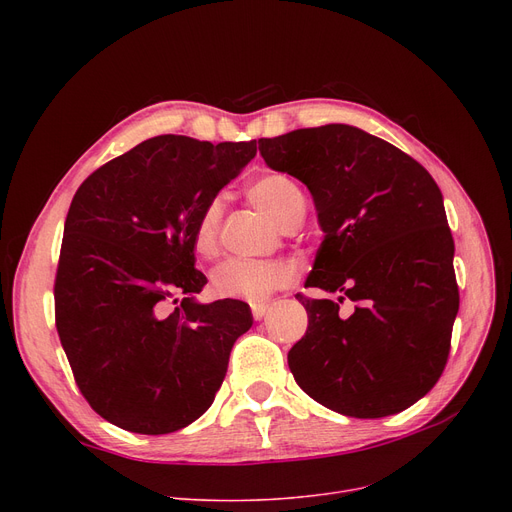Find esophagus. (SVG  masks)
<instances>
[{"instance_id":"obj_1","label":"esophagus","mask_w":512,"mask_h":512,"mask_svg":"<svg viewBox=\"0 0 512 512\" xmlns=\"http://www.w3.org/2000/svg\"><path fill=\"white\" fill-rule=\"evenodd\" d=\"M251 311H253V317L259 321V319H263V317L267 315V311H270V305L259 303V305H253V307H251Z\"/></svg>"}]
</instances>
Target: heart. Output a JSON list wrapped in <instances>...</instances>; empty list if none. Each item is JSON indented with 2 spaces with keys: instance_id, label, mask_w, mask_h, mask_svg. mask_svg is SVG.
<instances>
[{
  "instance_id": "heart-1",
  "label": "heart",
  "mask_w": 512,
  "mask_h": 512,
  "mask_svg": "<svg viewBox=\"0 0 512 512\" xmlns=\"http://www.w3.org/2000/svg\"><path fill=\"white\" fill-rule=\"evenodd\" d=\"M249 197L270 218L284 228L294 218L305 215V197L301 188L282 174L257 178ZM222 220L220 199L209 201L193 228V245L201 255H213L218 249V232ZM288 282V270L276 261L257 259H228L215 267L211 274V288L220 299H240L253 305L263 303L270 294Z\"/></svg>"
}]
</instances>
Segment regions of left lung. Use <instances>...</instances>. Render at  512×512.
Here are the masks:
<instances>
[{"instance_id":"1","label":"left lung","mask_w":512,"mask_h":512,"mask_svg":"<svg viewBox=\"0 0 512 512\" xmlns=\"http://www.w3.org/2000/svg\"><path fill=\"white\" fill-rule=\"evenodd\" d=\"M259 153L309 188L324 240L305 286L338 294H297L309 326L288 351L294 380L346 417L409 409L440 380L459 313L436 180L405 151L348 124L259 139ZM344 298L356 303L351 318L337 313Z\"/></svg>"}]
</instances>
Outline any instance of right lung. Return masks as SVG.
Wrapping results in <instances>:
<instances>
[{
    "label": "right lung",
    "mask_w": 512,
    "mask_h": 512,
    "mask_svg": "<svg viewBox=\"0 0 512 512\" xmlns=\"http://www.w3.org/2000/svg\"><path fill=\"white\" fill-rule=\"evenodd\" d=\"M257 141L161 134L95 170L70 203L58 263L56 328L95 413L134 434H172L220 390L253 326L236 299L199 303L193 228Z\"/></svg>",
    "instance_id": "obj_1"
}]
</instances>
